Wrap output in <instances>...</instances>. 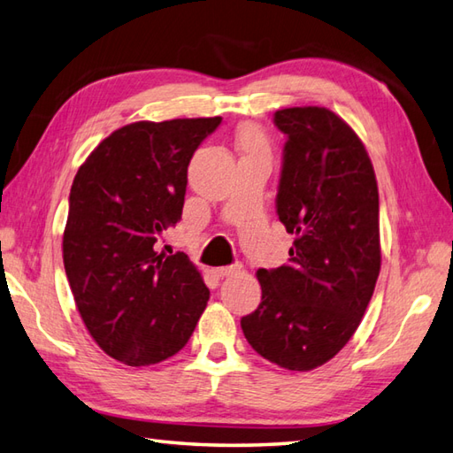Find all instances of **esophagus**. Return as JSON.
Returning <instances> with one entry per match:
<instances>
[{"label": "esophagus", "mask_w": 453, "mask_h": 453, "mask_svg": "<svg viewBox=\"0 0 453 453\" xmlns=\"http://www.w3.org/2000/svg\"><path fill=\"white\" fill-rule=\"evenodd\" d=\"M240 270H242V265L234 264V265H225V267H217L215 273L219 278H228V275H236Z\"/></svg>", "instance_id": "esophagus-1"}]
</instances>
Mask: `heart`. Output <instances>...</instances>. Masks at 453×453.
<instances>
[{
	"mask_svg": "<svg viewBox=\"0 0 453 453\" xmlns=\"http://www.w3.org/2000/svg\"><path fill=\"white\" fill-rule=\"evenodd\" d=\"M236 141L242 154L254 152V150H267V141L262 133V128L254 123H244L238 127Z\"/></svg>",
	"mask_w": 453,
	"mask_h": 453,
	"instance_id": "1",
	"label": "heart"
}]
</instances>
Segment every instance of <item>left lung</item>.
Instances as JSON below:
<instances>
[{
	"mask_svg": "<svg viewBox=\"0 0 453 453\" xmlns=\"http://www.w3.org/2000/svg\"><path fill=\"white\" fill-rule=\"evenodd\" d=\"M273 123L288 136L278 215L295 242L288 264L256 272L262 303L240 326L262 357L311 372L349 342L373 295L380 191L362 138L330 109H280Z\"/></svg>",
	"mask_w": 453,
	"mask_h": 453,
	"instance_id": "1",
	"label": "left lung"
}]
</instances>
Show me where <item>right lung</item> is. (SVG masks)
Masks as SVG:
<instances>
[{
    "mask_svg": "<svg viewBox=\"0 0 453 453\" xmlns=\"http://www.w3.org/2000/svg\"><path fill=\"white\" fill-rule=\"evenodd\" d=\"M220 117L125 125L73 178L64 270L81 320L117 362L160 364L188 344L209 301L189 257L156 242L181 219L193 152Z\"/></svg>",
    "mask_w": 453,
    "mask_h": 453,
    "instance_id": "add662e5",
    "label": "right lung"
}]
</instances>
